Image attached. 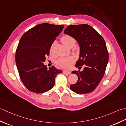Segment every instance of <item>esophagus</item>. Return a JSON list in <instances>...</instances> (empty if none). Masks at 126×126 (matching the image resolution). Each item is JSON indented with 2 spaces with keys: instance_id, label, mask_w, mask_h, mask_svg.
<instances>
[{
  "instance_id": "obj_1",
  "label": "esophagus",
  "mask_w": 126,
  "mask_h": 126,
  "mask_svg": "<svg viewBox=\"0 0 126 126\" xmlns=\"http://www.w3.org/2000/svg\"><path fill=\"white\" fill-rule=\"evenodd\" d=\"M63 74H71V72L69 71H63Z\"/></svg>"
}]
</instances>
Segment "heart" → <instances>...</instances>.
Wrapping results in <instances>:
<instances>
[{"instance_id":"obj_1","label":"heart","mask_w":126,"mask_h":126,"mask_svg":"<svg viewBox=\"0 0 126 126\" xmlns=\"http://www.w3.org/2000/svg\"><path fill=\"white\" fill-rule=\"evenodd\" d=\"M61 41L64 45H65L67 47L71 48L74 47L76 43V40L74 37L69 35H65L61 38ZM54 43H52L50 48V52H51L53 50ZM75 61V58L72 56L69 57H64L58 58L56 60V64L58 66L64 69H68L71 66L72 63Z\"/></svg>"}]
</instances>
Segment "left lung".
<instances>
[{
	"label": "left lung",
	"mask_w": 126,
	"mask_h": 126,
	"mask_svg": "<svg viewBox=\"0 0 126 126\" xmlns=\"http://www.w3.org/2000/svg\"><path fill=\"white\" fill-rule=\"evenodd\" d=\"M64 33L74 37L78 42L80 54L76 66H84L81 72H72L78 76V80L70 85V89L79 94L92 92L104 77L109 61L105 40L94 28L86 24L70 25Z\"/></svg>",
	"instance_id": "8db88e82"
}]
</instances>
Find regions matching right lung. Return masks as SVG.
Returning <instances> with one entry per match:
<instances>
[{"instance_id": "1", "label": "right lung", "mask_w": 126, "mask_h": 126, "mask_svg": "<svg viewBox=\"0 0 126 126\" xmlns=\"http://www.w3.org/2000/svg\"><path fill=\"white\" fill-rule=\"evenodd\" d=\"M63 27V25L41 23L29 30L20 39L16 50V65L22 82L30 91H48L54 87L57 74L62 72L54 66L48 69L43 62Z\"/></svg>"}]
</instances>
